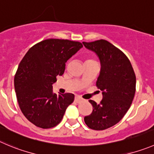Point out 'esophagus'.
Listing matches in <instances>:
<instances>
[{
	"label": "esophagus",
	"mask_w": 154,
	"mask_h": 154,
	"mask_svg": "<svg viewBox=\"0 0 154 154\" xmlns=\"http://www.w3.org/2000/svg\"><path fill=\"white\" fill-rule=\"evenodd\" d=\"M83 100V99L82 97H75V101L77 102V103H80V102H82Z\"/></svg>",
	"instance_id": "34e87169"
}]
</instances>
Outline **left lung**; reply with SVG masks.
<instances>
[{"label": "left lung", "instance_id": "left-lung-1", "mask_svg": "<svg viewBox=\"0 0 154 154\" xmlns=\"http://www.w3.org/2000/svg\"><path fill=\"white\" fill-rule=\"evenodd\" d=\"M82 44L100 60L97 86L103 94L98 104L89 100L93 111L85 117V122L91 129L104 130L118 123L131 106L135 94V74L128 57L107 41Z\"/></svg>", "mask_w": 154, "mask_h": 154}]
</instances>
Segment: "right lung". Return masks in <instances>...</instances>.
<instances>
[{
  "label": "right lung",
  "mask_w": 154,
  "mask_h": 154,
  "mask_svg": "<svg viewBox=\"0 0 154 154\" xmlns=\"http://www.w3.org/2000/svg\"><path fill=\"white\" fill-rule=\"evenodd\" d=\"M82 47L78 42L47 39L32 47L20 62L14 77L17 100L23 115L36 126L57 125L74 100L73 94L54 93L52 85L64 73L67 60Z\"/></svg>",
  "instance_id": "obj_1"
}]
</instances>
